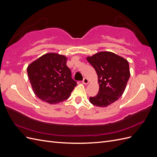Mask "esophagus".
I'll list each match as a JSON object with an SVG mask.
<instances>
[{
  "instance_id": "1",
  "label": "esophagus",
  "mask_w": 157,
  "mask_h": 157,
  "mask_svg": "<svg viewBox=\"0 0 157 157\" xmlns=\"http://www.w3.org/2000/svg\"><path fill=\"white\" fill-rule=\"evenodd\" d=\"M82 83L84 84H88L89 83V80L86 78H84L82 80Z\"/></svg>"
}]
</instances>
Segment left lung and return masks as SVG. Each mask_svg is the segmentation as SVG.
<instances>
[{
  "label": "left lung",
  "instance_id": "1",
  "mask_svg": "<svg viewBox=\"0 0 157 157\" xmlns=\"http://www.w3.org/2000/svg\"><path fill=\"white\" fill-rule=\"evenodd\" d=\"M96 70L99 83L96 96L90 97L93 105L105 107L116 101L124 93L130 73L128 61L110 52H100L86 58Z\"/></svg>",
  "mask_w": 157,
  "mask_h": 157
}]
</instances>
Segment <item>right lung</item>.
Returning <instances> with one entry per match:
<instances>
[{
  "label": "right lung",
  "mask_w": 157,
  "mask_h": 157,
  "mask_svg": "<svg viewBox=\"0 0 157 157\" xmlns=\"http://www.w3.org/2000/svg\"><path fill=\"white\" fill-rule=\"evenodd\" d=\"M67 59L65 56L48 53L28 66V77L37 98L50 104L69 98L77 82L71 77Z\"/></svg>",
  "instance_id": "obj_1"
}]
</instances>
